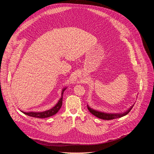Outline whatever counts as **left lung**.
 <instances>
[{"label":"left lung","mask_w":154,"mask_h":154,"mask_svg":"<svg viewBox=\"0 0 154 154\" xmlns=\"http://www.w3.org/2000/svg\"><path fill=\"white\" fill-rule=\"evenodd\" d=\"M135 104V103H134ZM128 109L127 110H125L124 112L122 113H106V112H100V111H98L94 109H92V108H91L89 106L87 105V109L88 110L90 111V112L91 114H92L94 116L97 117V118H99L100 119H103V120H112V119H117V118H120L122 117H124L125 116H126L127 114H128L130 111L131 110V109H132V107H134V105Z\"/></svg>","instance_id":"8db88e82"}]
</instances>
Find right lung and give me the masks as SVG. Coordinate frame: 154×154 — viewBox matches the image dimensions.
<instances>
[{"label":"right lung","mask_w":154,"mask_h":154,"mask_svg":"<svg viewBox=\"0 0 154 154\" xmlns=\"http://www.w3.org/2000/svg\"><path fill=\"white\" fill-rule=\"evenodd\" d=\"M67 87H65L62 88V92H61V97L60 99L59 100L58 102L57 103L55 106L51 109L47 110L43 112H23L20 110L23 114H26L27 116H29L30 117H35V118H40V119H44V118H47L50 117L59 112L60 109L62 107V99H63V94L64 91L67 89Z\"/></svg>","instance_id":"add662e5"}]
</instances>
